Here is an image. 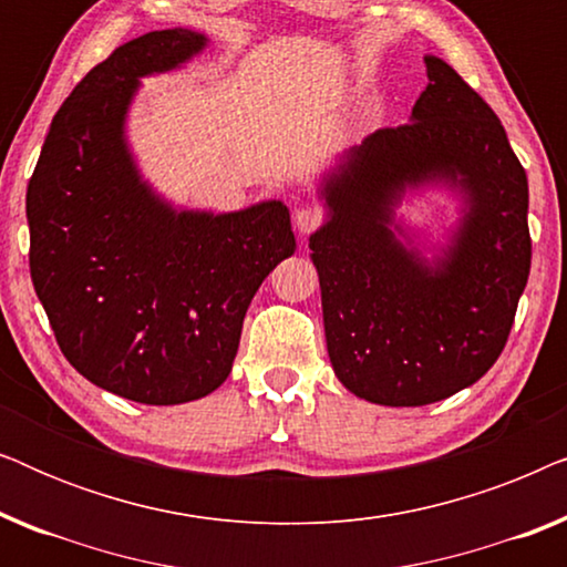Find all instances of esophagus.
<instances>
[{
  "mask_svg": "<svg viewBox=\"0 0 567 567\" xmlns=\"http://www.w3.org/2000/svg\"><path fill=\"white\" fill-rule=\"evenodd\" d=\"M324 221H328V214H324V208L320 206H301L297 208V214H293V224H297L301 235H309V231L320 229Z\"/></svg>",
  "mask_w": 567,
  "mask_h": 567,
  "instance_id": "34e87169",
  "label": "esophagus"
}]
</instances>
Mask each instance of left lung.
Returning a JSON list of instances; mask_svg holds the SVG:
<instances>
[{"label":"left lung","instance_id":"1","mask_svg":"<svg viewBox=\"0 0 567 567\" xmlns=\"http://www.w3.org/2000/svg\"><path fill=\"white\" fill-rule=\"evenodd\" d=\"M413 121L379 128L324 188L330 221L309 237L332 369L359 398L417 408L475 384L498 361L532 268L529 183L493 107L425 56ZM449 176L471 208L431 269L393 239L408 184Z\"/></svg>","mask_w":567,"mask_h":567}]
</instances>
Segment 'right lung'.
<instances>
[{"label": "right lung", "instance_id": "obj_1", "mask_svg": "<svg viewBox=\"0 0 567 567\" xmlns=\"http://www.w3.org/2000/svg\"><path fill=\"white\" fill-rule=\"evenodd\" d=\"M204 45L193 30H154L92 66L28 183L30 278L61 353L144 405L206 398L229 377L255 291L297 250L281 200L175 214L138 181L123 142L138 76Z\"/></svg>", "mask_w": 567, "mask_h": 567}]
</instances>
